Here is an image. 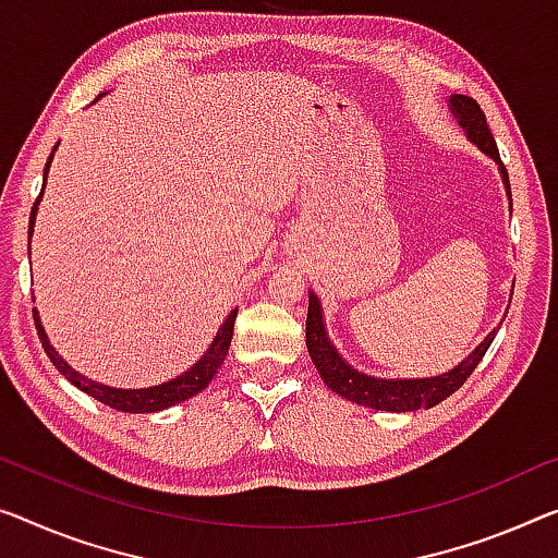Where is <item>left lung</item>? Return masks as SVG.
<instances>
[{
  "label": "left lung",
  "instance_id": "left-lung-1",
  "mask_svg": "<svg viewBox=\"0 0 558 558\" xmlns=\"http://www.w3.org/2000/svg\"><path fill=\"white\" fill-rule=\"evenodd\" d=\"M448 110L459 122V128L465 132V137L476 145L481 153L492 157L498 165V172H501L506 197H509L511 207V185H509V172H506L501 157H498L496 140L486 124V114L481 112L476 99L465 95H451L448 97ZM496 338V328L488 332V336L481 340V343L473 348V351L465 355V359L453 365L451 371L440 373V376H428V378H380V376H368V373H361L353 368L343 355L338 353V348L330 343L328 330H326V315H323V305L318 295L307 293V320H305V345L307 353H311V361L318 368L323 384H326L332 393L343 396L345 401H353L359 405H368V409L376 411H388V413H409L418 409H434L440 401H446L448 396L456 393L465 378L476 371V365L484 359L488 348H492Z\"/></svg>",
  "mask_w": 558,
  "mask_h": 558
}]
</instances>
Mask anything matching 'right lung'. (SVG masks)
Returning a JSON list of instances; mask_svg holds the SVG:
<instances>
[{
  "mask_svg": "<svg viewBox=\"0 0 558 558\" xmlns=\"http://www.w3.org/2000/svg\"><path fill=\"white\" fill-rule=\"evenodd\" d=\"M102 95H99V97H102ZM54 149H57V145H54ZM54 149H52V155H49V160L45 165V182H41V185H47V172H49V165H52ZM41 195H45V187H41L37 203L29 213V245H32V232H35V220H37V210H39L37 205H39ZM235 315H238V311H230V315L226 320H222V326L218 328L215 338L210 340V345H207V351L199 355V361L190 365L185 373H180V376L165 380V384L149 386V388H112V386L99 384V380L82 376L80 371H74L72 365L54 351V345L49 343L45 326H41V318H39V313L35 307L37 336H39L41 348H45V353L49 355V361H52L54 368L60 371L72 386L85 390L87 396H93V398H97L99 403L110 405V409H114V411H124V413H157V411L170 409V405H174V403L187 401V398L197 396L199 390H205L207 384H210V380L215 378V373H218L222 361H226L230 340H232V328H235Z\"/></svg>",
  "mask_w": 558,
  "mask_h": 558,
  "instance_id": "1",
  "label": "right lung"
}]
</instances>
